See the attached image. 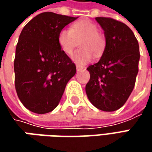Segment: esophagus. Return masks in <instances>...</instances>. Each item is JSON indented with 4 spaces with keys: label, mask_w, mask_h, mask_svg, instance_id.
I'll list each match as a JSON object with an SVG mask.
<instances>
[{
    "label": "esophagus",
    "mask_w": 152,
    "mask_h": 152,
    "mask_svg": "<svg viewBox=\"0 0 152 152\" xmlns=\"http://www.w3.org/2000/svg\"><path fill=\"white\" fill-rule=\"evenodd\" d=\"M84 68H85V67H83V66H79V65H77V66H76V69H77V71L83 70Z\"/></svg>",
    "instance_id": "obj_1"
}]
</instances>
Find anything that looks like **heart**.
<instances>
[{
    "label": "heart",
    "instance_id": "obj_1",
    "mask_svg": "<svg viewBox=\"0 0 152 152\" xmlns=\"http://www.w3.org/2000/svg\"><path fill=\"white\" fill-rule=\"evenodd\" d=\"M80 39L79 45L82 49L76 50L72 55V60L75 63L87 64L93 59L94 54L98 56L103 52L104 37L98 32L97 26L91 21H78L73 23L71 28H61L57 35V42L61 50L67 55L73 52Z\"/></svg>",
    "mask_w": 152,
    "mask_h": 152
}]
</instances>
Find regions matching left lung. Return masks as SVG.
Returning a JSON list of instances; mask_svg holds the SVG:
<instances>
[{"label":"left lung","mask_w":152,"mask_h":152,"mask_svg":"<svg viewBox=\"0 0 152 152\" xmlns=\"http://www.w3.org/2000/svg\"><path fill=\"white\" fill-rule=\"evenodd\" d=\"M104 30L106 47L100 61L87 70L85 86L90 102L98 109L113 112L122 107L134 87L139 71V43L125 23L110 18H96Z\"/></svg>","instance_id":"1"}]
</instances>
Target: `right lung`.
<instances>
[{
    "label": "right lung",
    "instance_id": "right-lung-1",
    "mask_svg": "<svg viewBox=\"0 0 152 152\" xmlns=\"http://www.w3.org/2000/svg\"><path fill=\"white\" fill-rule=\"evenodd\" d=\"M78 18L42 12L23 28L16 47L15 88L23 105L34 113L53 111L76 73V66L61 50L58 33Z\"/></svg>",
    "mask_w": 152,
    "mask_h": 152
}]
</instances>
